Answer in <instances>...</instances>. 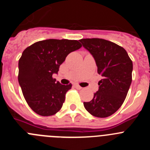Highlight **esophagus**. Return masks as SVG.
Here are the masks:
<instances>
[{
	"label": "esophagus",
	"instance_id": "esophagus-1",
	"mask_svg": "<svg viewBox=\"0 0 150 150\" xmlns=\"http://www.w3.org/2000/svg\"><path fill=\"white\" fill-rule=\"evenodd\" d=\"M74 86L76 87L77 89H82V88H83V87H81L80 86H79V85H78V84H75L74 85Z\"/></svg>",
	"mask_w": 150,
	"mask_h": 150
}]
</instances>
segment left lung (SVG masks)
I'll list each match as a JSON object with an SVG mask.
<instances>
[{"instance_id":"obj_1","label":"left lung","mask_w":150,"mask_h":150,"mask_svg":"<svg viewBox=\"0 0 150 150\" xmlns=\"http://www.w3.org/2000/svg\"><path fill=\"white\" fill-rule=\"evenodd\" d=\"M95 59L98 73L102 76L99 89L84 107L95 117L106 118L122 105L132 81L133 64L126 50L107 40L86 38L79 40Z\"/></svg>"}]
</instances>
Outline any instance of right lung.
<instances>
[{"instance_id":"add662e5","label":"right lung","mask_w":150,"mask_h":150,"mask_svg":"<svg viewBox=\"0 0 150 150\" xmlns=\"http://www.w3.org/2000/svg\"><path fill=\"white\" fill-rule=\"evenodd\" d=\"M75 40L49 39L27 47L18 60V80L27 104L37 114L55 115L62 107L72 85L55 83L52 74L71 52L81 48Z\"/></svg>"}]
</instances>
